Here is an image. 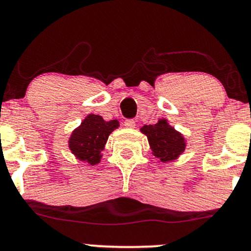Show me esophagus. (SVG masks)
I'll return each mask as SVG.
<instances>
[{"label": "esophagus", "mask_w": 251, "mask_h": 251, "mask_svg": "<svg viewBox=\"0 0 251 251\" xmlns=\"http://www.w3.org/2000/svg\"><path fill=\"white\" fill-rule=\"evenodd\" d=\"M124 125L128 128H133L135 127V122L133 119H126L125 123H124Z\"/></svg>", "instance_id": "obj_1"}]
</instances>
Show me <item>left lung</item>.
Returning a JSON list of instances; mask_svg holds the SVG:
<instances>
[{
  "mask_svg": "<svg viewBox=\"0 0 251 251\" xmlns=\"http://www.w3.org/2000/svg\"><path fill=\"white\" fill-rule=\"evenodd\" d=\"M140 131L148 135L152 153L160 162L174 160L185 150L183 135L170 126L165 119H160L154 125H144Z\"/></svg>",
  "mask_w": 251,
  "mask_h": 251,
  "instance_id": "obj_1",
  "label": "left lung"
}]
</instances>
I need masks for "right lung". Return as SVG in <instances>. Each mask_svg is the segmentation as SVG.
Returning <instances> with one entry per match:
<instances>
[{
	"label": "right lung",
	"mask_w": 251,
	"mask_h": 251,
	"mask_svg": "<svg viewBox=\"0 0 251 251\" xmlns=\"http://www.w3.org/2000/svg\"><path fill=\"white\" fill-rule=\"evenodd\" d=\"M119 126L118 120L105 122L100 116L89 114L70 138V149L79 160L96 165L100 162L101 151L108 135Z\"/></svg>",
	"instance_id": "obj_1"
}]
</instances>
